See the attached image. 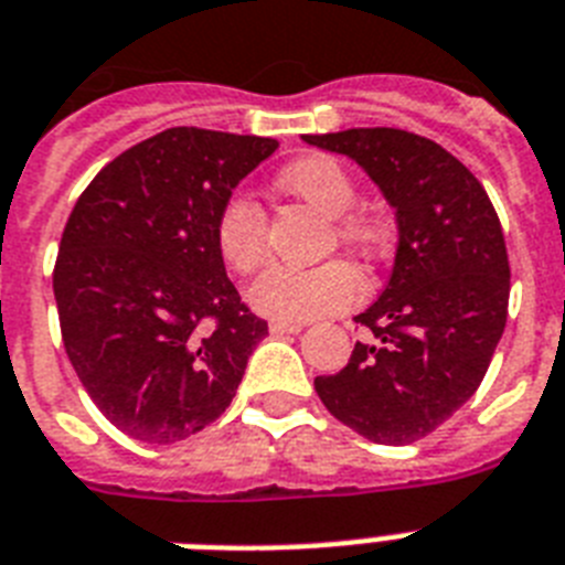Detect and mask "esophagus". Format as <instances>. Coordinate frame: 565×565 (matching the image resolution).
Segmentation results:
<instances>
[{"label":"esophagus","instance_id":"1","mask_svg":"<svg viewBox=\"0 0 565 565\" xmlns=\"http://www.w3.org/2000/svg\"><path fill=\"white\" fill-rule=\"evenodd\" d=\"M271 334H297L302 329V323H288V320H271L268 323Z\"/></svg>","mask_w":565,"mask_h":565}]
</instances>
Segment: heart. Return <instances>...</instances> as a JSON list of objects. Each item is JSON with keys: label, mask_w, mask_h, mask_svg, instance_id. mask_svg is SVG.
I'll list each match as a JSON object with an SVG mask.
<instances>
[{"label": "heart", "mask_w": 565, "mask_h": 565, "mask_svg": "<svg viewBox=\"0 0 565 565\" xmlns=\"http://www.w3.org/2000/svg\"><path fill=\"white\" fill-rule=\"evenodd\" d=\"M279 190L311 204L329 218V245H343L361 259H375L384 248V225L375 216L352 210L358 184L340 161L329 156H309L279 172ZM218 256L231 271L250 277L268 263V218L248 195L233 193L218 207L216 227ZM363 282L343 259L315 268H271L250 288V306L274 320L300 323L320 315L349 309L361 297Z\"/></svg>", "instance_id": "1"}]
</instances>
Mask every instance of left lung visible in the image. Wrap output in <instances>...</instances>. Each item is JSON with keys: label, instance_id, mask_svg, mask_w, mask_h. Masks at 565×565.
Instances as JSON below:
<instances>
[{"label": "left lung", "instance_id": "1", "mask_svg": "<svg viewBox=\"0 0 565 565\" xmlns=\"http://www.w3.org/2000/svg\"><path fill=\"white\" fill-rule=\"evenodd\" d=\"M302 141L370 172L398 218L393 277L355 317L370 340L315 390L338 422L375 445H409L477 393L508 317L505 236L459 158L407 129L372 126Z\"/></svg>", "mask_w": 565, "mask_h": 565}]
</instances>
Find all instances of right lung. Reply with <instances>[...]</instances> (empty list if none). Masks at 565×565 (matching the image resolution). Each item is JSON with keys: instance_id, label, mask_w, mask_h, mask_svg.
Returning a JSON list of instances; mask_svg holds the SVG:
<instances>
[{"instance_id": "right-lung-1", "label": "right lung", "mask_w": 565, "mask_h": 565, "mask_svg": "<svg viewBox=\"0 0 565 565\" xmlns=\"http://www.w3.org/2000/svg\"><path fill=\"white\" fill-rule=\"evenodd\" d=\"M274 138L172 126L97 172L65 222L54 300L65 355L120 433L172 445L236 395L268 323L218 256V207Z\"/></svg>"}]
</instances>
